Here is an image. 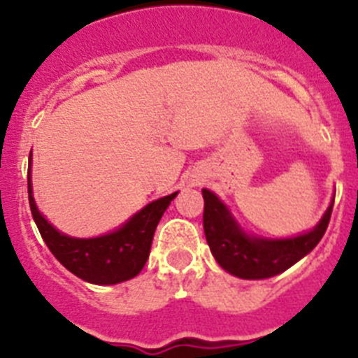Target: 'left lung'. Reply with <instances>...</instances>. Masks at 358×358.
<instances>
[{"instance_id": "8db88e82", "label": "left lung", "mask_w": 358, "mask_h": 358, "mask_svg": "<svg viewBox=\"0 0 358 358\" xmlns=\"http://www.w3.org/2000/svg\"><path fill=\"white\" fill-rule=\"evenodd\" d=\"M204 235L211 255L226 273L242 280H265L283 273L305 258L322 238L331 217L334 201L314 229L290 238H264L242 229L213 192L202 188Z\"/></svg>"}]
</instances>
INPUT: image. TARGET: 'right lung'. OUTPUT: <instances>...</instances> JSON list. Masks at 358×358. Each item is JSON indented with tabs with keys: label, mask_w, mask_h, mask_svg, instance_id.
<instances>
[{
	"label": "right lung",
	"mask_w": 358,
	"mask_h": 358,
	"mask_svg": "<svg viewBox=\"0 0 358 358\" xmlns=\"http://www.w3.org/2000/svg\"><path fill=\"white\" fill-rule=\"evenodd\" d=\"M31 152L28 161V201L31 217L52 255L61 262L69 273L93 285H116L138 276L150 255L154 231L161 217L176 199V194L152 201L127 222L107 235L94 238H75L61 233L37 210L31 192Z\"/></svg>",
	"instance_id": "1"
}]
</instances>
